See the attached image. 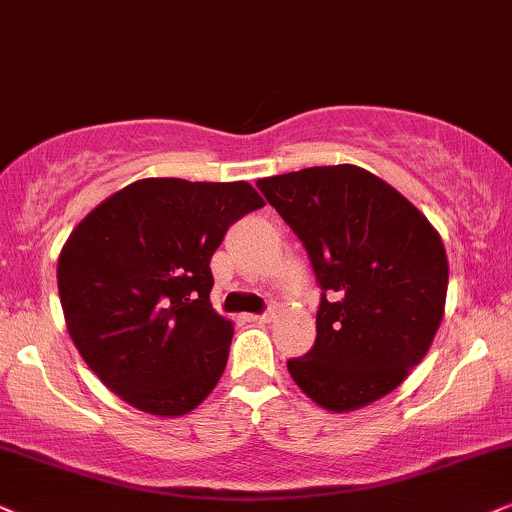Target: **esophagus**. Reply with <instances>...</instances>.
<instances>
[{
	"label": "esophagus",
	"instance_id": "esophagus-1",
	"mask_svg": "<svg viewBox=\"0 0 512 512\" xmlns=\"http://www.w3.org/2000/svg\"><path fill=\"white\" fill-rule=\"evenodd\" d=\"M274 312H264V314H245V321L250 323H269Z\"/></svg>",
	"mask_w": 512,
	"mask_h": 512
}]
</instances>
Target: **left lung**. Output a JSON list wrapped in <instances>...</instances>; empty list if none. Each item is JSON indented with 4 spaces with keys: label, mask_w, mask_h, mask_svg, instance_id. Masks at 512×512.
<instances>
[{
    "label": "left lung",
    "mask_w": 512,
    "mask_h": 512,
    "mask_svg": "<svg viewBox=\"0 0 512 512\" xmlns=\"http://www.w3.org/2000/svg\"><path fill=\"white\" fill-rule=\"evenodd\" d=\"M307 250L321 286L316 342L288 361L321 409H361L404 383L442 323L449 262L437 229L357 165L257 181Z\"/></svg>",
    "instance_id": "obj_1"
}]
</instances>
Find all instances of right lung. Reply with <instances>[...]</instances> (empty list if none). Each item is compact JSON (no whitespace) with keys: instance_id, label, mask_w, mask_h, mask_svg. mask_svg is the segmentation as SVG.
Wrapping results in <instances>:
<instances>
[{"instance_id":"1","label":"right lung","mask_w":512,"mask_h":512,"mask_svg":"<svg viewBox=\"0 0 512 512\" xmlns=\"http://www.w3.org/2000/svg\"><path fill=\"white\" fill-rule=\"evenodd\" d=\"M248 181L139 179L89 212L58 255L70 338L108 390L151 416H184L222 378L234 323L210 304V260L262 208Z\"/></svg>"}]
</instances>
